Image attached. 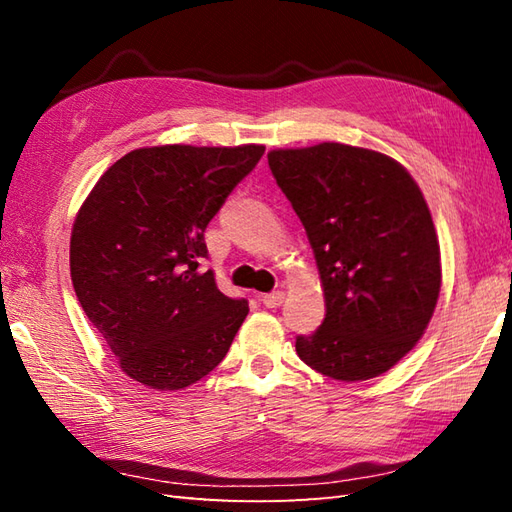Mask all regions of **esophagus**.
Instances as JSON below:
<instances>
[{
  "label": "esophagus",
  "instance_id": "34e87169",
  "mask_svg": "<svg viewBox=\"0 0 512 512\" xmlns=\"http://www.w3.org/2000/svg\"><path fill=\"white\" fill-rule=\"evenodd\" d=\"M284 299H286V295L281 290H275V292H268V295H264L262 297V303L266 308H279L281 303H284Z\"/></svg>",
  "mask_w": 512,
  "mask_h": 512
}]
</instances>
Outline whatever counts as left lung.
<instances>
[{
    "label": "left lung",
    "mask_w": 512,
    "mask_h": 512,
    "mask_svg": "<svg viewBox=\"0 0 512 512\" xmlns=\"http://www.w3.org/2000/svg\"><path fill=\"white\" fill-rule=\"evenodd\" d=\"M268 165L306 228L325 317L297 354L343 383L394 367L422 339L442 286L440 244L411 173L343 143L273 149Z\"/></svg>",
    "instance_id": "1"
}]
</instances>
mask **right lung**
<instances>
[{
	"mask_svg": "<svg viewBox=\"0 0 512 512\" xmlns=\"http://www.w3.org/2000/svg\"><path fill=\"white\" fill-rule=\"evenodd\" d=\"M264 145H160L125 154L74 217L70 275L123 372L180 391L222 363L248 314L215 284L204 231Z\"/></svg>",
	"mask_w": 512,
	"mask_h": 512,
	"instance_id": "right-lung-1",
	"label": "right lung"
}]
</instances>
